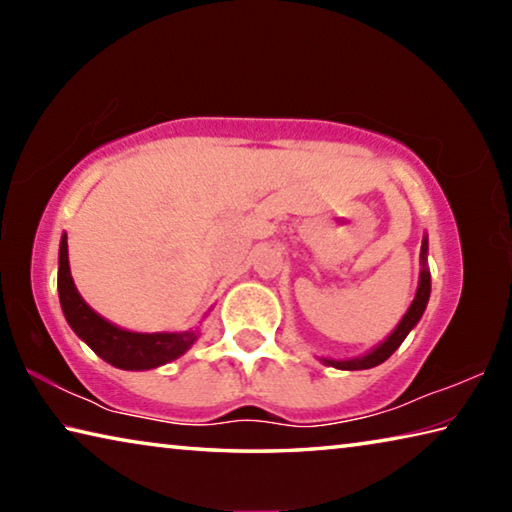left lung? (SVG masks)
Masks as SVG:
<instances>
[{
  "instance_id": "obj_1",
  "label": "left lung",
  "mask_w": 512,
  "mask_h": 512,
  "mask_svg": "<svg viewBox=\"0 0 512 512\" xmlns=\"http://www.w3.org/2000/svg\"><path fill=\"white\" fill-rule=\"evenodd\" d=\"M427 250H429V239L427 235L422 237V248H420V280H418V291H415V298L411 302V307L406 309V314L402 316L400 323L393 329L391 334L386 336L384 341L379 345H375L370 352L361 354V357H354V359H327V357H320V361L325 363V366H332V368H339V370H366V368H375L379 363H384L391 354L400 348L402 341L409 336L411 329L418 325V320L422 318L424 309H427V302L431 296V273H429V266H427Z\"/></svg>"
}]
</instances>
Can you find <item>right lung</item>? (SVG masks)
Here are the masks:
<instances>
[{"label": "right lung", "mask_w": 512, "mask_h": 512, "mask_svg": "<svg viewBox=\"0 0 512 512\" xmlns=\"http://www.w3.org/2000/svg\"><path fill=\"white\" fill-rule=\"evenodd\" d=\"M58 298L67 325L74 334L99 354L103 361L121 370H151L183 357L198 339V327L187 332H131L99 316L81 298L72 280L67 255V235L60 237L58 250Z\"/></svg>", "instance_id": "add662e5"}]
</instances>
